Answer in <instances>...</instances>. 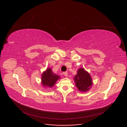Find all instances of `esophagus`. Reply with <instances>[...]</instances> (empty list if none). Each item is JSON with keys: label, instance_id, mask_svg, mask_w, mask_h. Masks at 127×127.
Returning <instances> with one entry per match:
<instances>
[{"label": "esophagus", "instance_id": "esophagus-1", "mask_svg": "<svg viewBox=\"0 0 127 127\" xmlns=\"http://www.w3.org/2000/svg\"><path fill=\"white\" fill-rule=\"evenodd\" d=\"M63 74L64 75V76L65 77H67V76H68V72H67V71L64 72H63Z\"/></svg>", "mask_w": 127, "mask_h": 127}]
</instances>
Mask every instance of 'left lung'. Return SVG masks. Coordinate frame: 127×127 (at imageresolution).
<instances>
[{
  "mask_svg": "<svg viewBox=\"0 0 127 127\" xmlns=\"http://www.w3.org/2000/svg\"><path fill=\"white\" fill-rule=\"evenodd\" d=\"M75 85L79 91L86 92L92 88L93 85L92 80L90 73L85 70L84 68L78 69L77 73L74 78Z\"/></svg>",
  "mask_w": 127,
  "mask_h": 127,
  "instance_id": "left-lung-1",
  "label": "left lung"
}]
</instances>
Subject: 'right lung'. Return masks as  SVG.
<instances>
[{"instance_id": "obj_1", "label": "right lung", "mask_w": 127, "mask_h": 127, "mask_svg": "<svg viewBox=\"0 0 127 127\" xmlns=\"http://www.w3.org/2000/svg\"><path fill=\"white\" fill-rule=\"evenodd\" d=\"M60 77L52 72L51 68H48L41 75V84L44 88H52Z\"/></svg>"}]
</instances>
